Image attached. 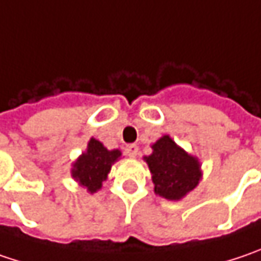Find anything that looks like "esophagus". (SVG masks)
Listing matches in <instances>:
<instances>
[{"label":"esophagus","instance_id":"1","mask_svg":"<svg viewBox=\"0 0 261 261\" xmlns=\"http://www.w3.org/2000/svg\"><path fill=\"white\" fill-rule=\"evenodd\" d=\"M125 153L130 156V158H136L137 155H139V146L137 145H127V147H125Z\"/></svg>","mask_w":261,"mask_h":261}]
</instances>
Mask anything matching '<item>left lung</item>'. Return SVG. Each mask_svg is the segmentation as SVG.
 Wrapping results in <instances>:
<instances>
[{"label": "left lung", "mask_w": 261, "mask_h": 261, "mask_svg": "<svg viewBox=\"0 0 261 261\" xmlns=\"http://www.w3.org/2000/svg\"><path fill=\"white\" fill-rule=\"evenodd\" d=\"M152 149V155L145 160L160 196L176 201L196 188L201 178V167L196 158L178 147L170 136L161 137Z\"/></svg>", "instance_id": "left-lung-1"}]
</instances>
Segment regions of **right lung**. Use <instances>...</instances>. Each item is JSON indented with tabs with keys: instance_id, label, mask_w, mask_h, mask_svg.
<instances>
[{
	"instance_id": "right-lung-1",
	"label": "right lung",
	"mask_w": 261,
	"mask_h": 261,
	"mask_svg": "<svg viewBox=\"0 0 261 261\" xmlns=\"http://www.w3.org/2000/svg\"><path fill=\"white\" fill-rule=\"evenodd\" d=\"M121 156V152L108 150L99 140L91 139L88 142L87 152H84L72 168V177L80 181L81 186L87 188V191L94 193L101 188V183L111 171L112 164Z\"/></svg>"
}]
</instances>
